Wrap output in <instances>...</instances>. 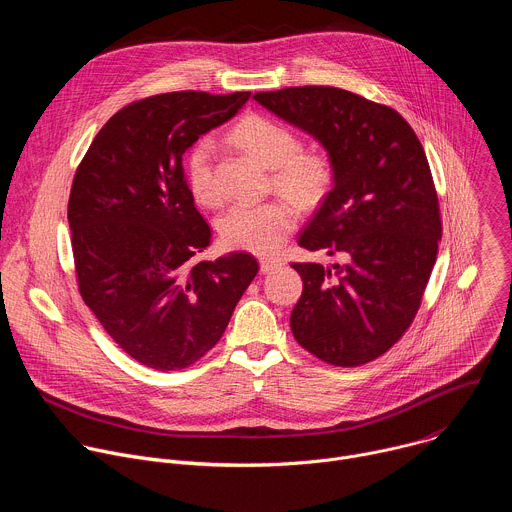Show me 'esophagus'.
<instances>
[{"instance_id":"1","label":"esophagus","mask_w":512,"mask_h":512,"mask_svg":"<svg viewBox=\"0 0 512 512\" xmlns=\"http://www.w3.org/2000/svg\"><path fill=\"white\" fill-rule=\"evenodd\" d=\"M259 265H261V271H263V273H271V271L277 269L281 263H279L277 259H267V257H263V259L259 261Z\"/></svg>"}]
</instances>
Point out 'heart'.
Segmentation results:
<instances>
[{"instance_id":"obj_1","label":"heart","mask_w":512,"mask_h":512,"mask_svg":"<svg viewBox=\"0 0 512 512\" xmlns=\"http://www.w3.org/2000/svg\"><path fill=\"white\" fill-rule=\"evenodd\" d=\"M233 139L271 170L273 186L304 208L316 206L330 190L334 170L326 154L300 150V139L289 127L263 117L249 115L233 129ZM184 172L190 192L202 204H214L221 190L214 180V145L208 137L192 143L184 158ZM298 212L285 200L261 204H235L218 223L225 245L257 255L279 249L296 227Z\"/></svg>"}]
</instances>
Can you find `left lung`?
<instances>
[{
  "label": "left lung",
  "instance_id": "left-lung-1",
  "mask_svg": "<svg viewBox=\"0 0 512 512\" xmlns=\"http://www.w3.org/2000/svg\"><path fill=\"white\" fill-rule=\"evenodd\" d=\"M253 99L312 135L334 170L298 245L340 261L291 265L304 281L291 332L328 364L371 362L413 322L442 239L421 143L395 109L344 89L289 87Z\"/></svg>",
  "mask_w": 512,
  "mask_h": 512
}]
</instances>
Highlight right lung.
<instances>
[{
  "label": "right lung",
  "instance_id": "obj_1",
  "mask_svg": "<svg viewBox=\"0 0 512 512\" xmlns=\"http://www.w3.org/2000/svg\"><path fill=\"white\" fill-rule=\"evenodd\" d=\"M251 93L143 99L93 139L68 198L79 289L107 334L137 362L178 371L221 340L259 265L249 253L194 263L210 227L182 156L233 119Z\"/></svg>",
  "mask_w": 512,
  "mask_h": 512
}]
</instances>
